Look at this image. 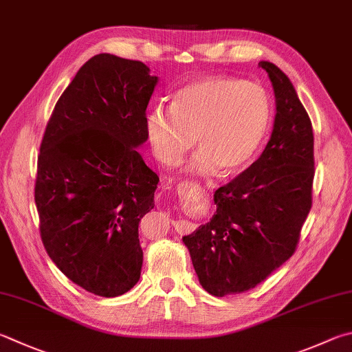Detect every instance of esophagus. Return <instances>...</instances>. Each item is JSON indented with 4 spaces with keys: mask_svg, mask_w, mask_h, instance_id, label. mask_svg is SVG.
I'll return each instance as SVG.
<instances>
[{
    "mask_svg": "<svg viewBox=\"0 0 352 352\" xmlns=\"http://www.w3.org/2000/svg\"><path fill=\"white\" fill-rule=\"evenodd\" d=\"M174 228H175V231L178 234H189V232L194 231L195 225H194V223L188 221V220H180V221L174 223Z\"/></svg>",
    "mask_w": 352,
    "mask_h": 352,
    "instance_id": "obj_1",
    "label": "esophagus"
}]
</instances>
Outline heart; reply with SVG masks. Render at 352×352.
Masks as SVG:
<instances>
[{
	"label": "heart",
	"instance_id": "obj_1",
	"mask_svg": "<svg viewBox=\"0 0 352 352\" xmlns=\"http://www.w3.org/2000/svg\"><path fill=\"white\" fill-rule=\"evenodd\" d=\"M271 126V103L255 82L232 76H206L177 91L170 107L160 104L146 121L155 157L177 164L192 148L197 174H237L252 162Z\"/></svg>",
	"mask_w": 352,
	"mask_h": 352
}]
</instances>
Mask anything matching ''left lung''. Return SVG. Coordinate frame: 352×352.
Here are the masks:
<instances>
[{
    "instance_id": "1",
    "label": "left lung",
    "mask_w": 352,
    "mask_h": 352,
    "mask_svg": "<svg viewBox=\"0 0 352 352\" xmlns=\"http://www.w3.org/2000/svg\"><path fill=\"white\" fill-rule=\"evenodd\" d=\"M276 94L271 140L255 162L215 190L217 212L183 243L204 291L225 297L252 289L296 252L312 206L314 133L289 78L260 61Z\"/></svg>"
}]
</instances>
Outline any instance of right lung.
<instances>
[{
  "mask_svg": "<svg viewBox=\"0 0 352 352\" xmlns=\"http://www.w3.org/2000/svg\"><path fill=\"white\" fill-rule=\"evenodd\" d=\"M157 76L142 61L100 54L56 101L38 155L35 204L44 249L87 292L117 297L143 265L138 223L158 175L137 148Z\"/></svg>",
  "mask_w": 352,
  "mask_h": 352,
  "instance_id": "1",
  "label": "right lung"
}]
</instances>
